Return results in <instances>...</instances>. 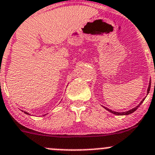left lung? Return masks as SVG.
<instances>
[{
  "label": "left lung",
  "mask_w": 155,
  "mask_h": 155,
  "mask_svg": "<svg viewBox=\"0 0 155 155\" xmlns=\"http://www.w3.org/2000/svg\"><path fill=\"white\" fill-rule=\"evenodd\" d=\"M150 89H151V81H150V82H149V86H148V88H147V94H148V92H149V91H150ZM144 99H142V101H141V102H140L139 104H138V105H137L136 107H135V108H132V109H131V110H128V111H127V112H115V111H112V110H111V109H108V108H105V107H104V108H105V109H106V110H108V112H112V114H115V115H129V114H131L132 113V112H134V111H136L137 110V108H138V107L140 106V105H141V103H142L143 102H144Z\"/></svg>",
  "instance_id": "obj_1"
}]
</instances>
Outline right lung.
Instances as JSON below:
<instances>
[{
	"label": "right lung",
	"instance_id": "1",
	"mask_svg": "<svg viewBox=\"0 0 155 155\" xmlns=\"http://www.w3.org/2000/svg\"><path fill=\"white\" fill-rule=\"evenodd\" d=\"M24 113H25V114H27V115H29V113H28V112H24Z\"/></svg>",
	"mask_w": 155,
	"mask_h": 155
}]
</instances>
